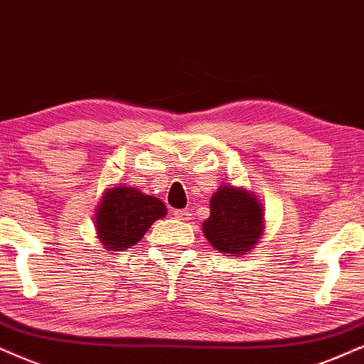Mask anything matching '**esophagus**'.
<instances>
[{
  "label": "esophagus",
  "mask_w": 364,
  "mask_h": 364,
  "mask_svg": "<svg viewBox=\"0 0 364 364\" xmlns=\"http://www.w3.org/2000/svg\"><path fill=\"white\" fill-rule=\"evenodd\" d=\"M174 218L179 220V222H190L191 211L190 210H176L174 211Z\"/></svg>",
  "instance_id": "34e87169"
}]
</instances>
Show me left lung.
<instances>
[{
	"label": "left lung",
	"mask_w": 364,
	"mask_h": 364,
	"mask_svg": "<svg viewBox=\"0 0 364 364\" xmlns=\"http://www.w3.org/2000/svg\"><path fill=\"white\" fill-rule=\"evenodd\" d=\"M264 228V210L254 191L223 183L213 193L203 233L215 250L230 257L247 255L260 242Z\"/></svg>",
	"instance_id": "obj_1"
}]
</instances>
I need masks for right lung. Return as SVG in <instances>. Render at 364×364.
I'll return each mask as SVG.
<instances>
[{
    "label": "right lung",
    "mask_w": 364,
    "mask_h": 364,
    "mask_svg": "<svg viewBox=\"0 0 364 364\" xmlns=\"http://www.w3.org/2000/svg\"><path fill=\"white\" fill-rule=\"evenodd\" d=\"M166 205L134 186L107 188L95 210V232L105 250L124 252L136 245L156 220L166 216Z\"/></svg>",
    "instance_id": "add662e5"
}]
</instances>
